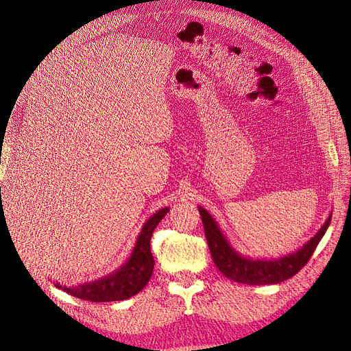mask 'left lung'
Returning <instances> with one entry per match:
<instances>
[{
    "label": "left lung",
    "mask_w": 351,
    "mask_h": 351,
    "mask_svg": "<svg viewBox=\"0 0 351 351\" xmlns=\"http://www.w3.org/2000/svg\"><path fill=\"white\" fill-rule=\"evenodd\" d=\"M199 214L202 222H204L210 256L214 259L217 268L221 271V274H224L227 278L249 285L280 284L285 280L291 278L293 275L299 272L307 263V261L311 259L332 218L331 212L328 219L325 221V224L319 228V231L295 252L274 259H253L249 256H244V254H241L231 246V243L219 228L215 218H212V215L205 208L199 206Z\"/></svg>",
    "instance_id": "left-lung-1"
}]
</instances>
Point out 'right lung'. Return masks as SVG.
I'll use <instances>...</instances> for the list:
<instances>
[{
    "label": "right lung",
    "instance_id": "add662e5",
    "mask_svg": "<svg viewBox=\"0 0 351 351\" xmlns=\"http://www.w3.org/2000/svg\"><path fill=\"white\" fill-rule=\"evenodd\" d=\"M168 210V206L159 209L145 222L139 236H137L130 258L119 269L102 278L74 287H66L56 282L57 289L69 293L73 297H77V299L95 303L125 300L143 290V287L151 280L155 265L151 252L152 232Z\"/></svg>",
    "mask_w": 351,
    "mask_h": 351
}]
</instances>
